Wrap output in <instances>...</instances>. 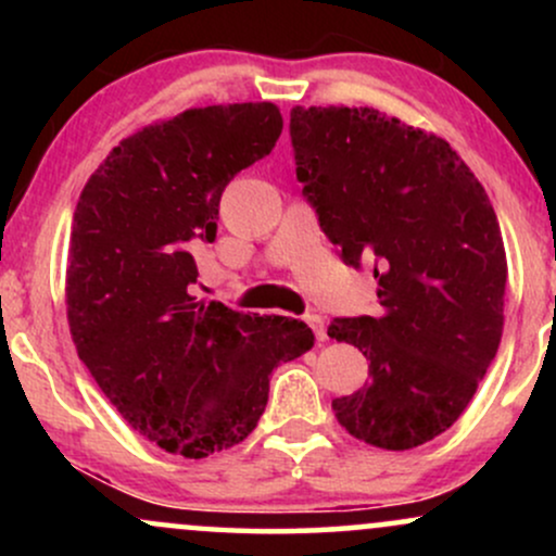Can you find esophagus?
I'll use <instances>...</instances> for the list:
<instances>
[{"mask_svg":"<svg viewBox=\"0 0 556 556\" xmlns=\"http://www.w3.org/2000/svg\"><path fill=\"white\" fill-rule=\"evenodd\" d=\"M305 324H308V327L314 329V334H316L318 342L327 340V321H324V316L308 314V316H305Z\"/></svg>","mask_w":556,"mask_h":556,"instance_id":"1","label":"esophagus"}]
</instances>
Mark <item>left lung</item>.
<instances>
[{"mask_svg": "<svg viewBox=\"0 0 556 556\" xmlns=\"http://www.w3.org/2000/svg\"><path fill=\"white\" fill-rule=\"evenodd\" d=\"M298 180L344 264L374 266L381 314L334 318L368 384L331 402L381 450L450 429L500 350L507 256L486 190L444 138L374 106H292Z\"/></svg>", "mask_w": 556, "mask_h": 556, "instance_id": "1", "label": "left lung"}]
</instances>
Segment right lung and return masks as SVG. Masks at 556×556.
<instances>
[{
    "instance_id": "1",
    "label": "right lung",
    "mask_w": 556,
    "mask_h": 556,
    "mask_svg": "<svg viewBox=\"0 0 556 556\" xmlns=\"http://www.w3.org/2000/svg\"><path fill=\"white\" fill-rule=\"evenodd\" d=\"M279 132L271 101L185 110L119 140L75 206L65 298L78 358L119 416L172 455L240 444L274 368L314 348L298 318L193 295V248L216 238L222 190Z\"/></svg>"
}]
</instances>
